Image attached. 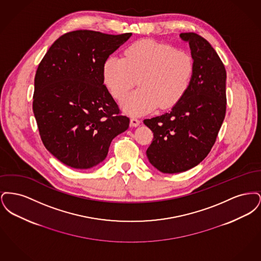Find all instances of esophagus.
I'll return each mask as SVG.
<instances>
[{"instance_id":"obj_1","label":"esophagus","mask_w":261,"mask_h":261,"mask_svg":"<svg viewBox=\"0 0 261 261\" xmlns=\"http://www.w3.org/2000/svg\"><path fill=\"white\" fill-rule=\"evenodd\" d=\"M140 123H141V121L137 117H132L130 119V126H132V127H137L140 125Z\"/></svg>"}]
</instances>
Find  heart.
<instances>
[{
  "label": "heart",
  "mask_w": 261,
  "mask_h": 261,
  "mask_svg": "<svg viewBox=\"0 0 261 261\" xmlns=\"http://www.w3.org/2000/svg\"><path fill=\"white\" fill-rule=\"evenodd\" d=\"M125 58L110 57L102 66V77L112 97L122 100L136 85L140 88L122 102L131 115L162 110L177 105L192 84L195 62L190 54L173 46L144 39L130 45Z\"/></svg>",
  "instance_id": "b5f03b06"
}]
</instances>
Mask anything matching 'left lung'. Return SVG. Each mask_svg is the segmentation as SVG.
I'll use <instances>...</instances> for the list:
<instances>
[{
	"instance_id": "1",
	"label": "left lung",
	"mask_w": 261,
	"mask_h": 261,
	"mask_svg": "<svg viewBox=\"0 0 261 261\" xmlns=\"http://www.w3.org/2000/svg\"><path fill=\"white\" fill-rule=\"evenodd\" d=\"M189 42L195 72L186 95L172 110L145 119L153 133L149 162L162 173H180L202 162L213 147L226 113V70L211 44L194 32Z\"/></svg>"
}]
</instances>
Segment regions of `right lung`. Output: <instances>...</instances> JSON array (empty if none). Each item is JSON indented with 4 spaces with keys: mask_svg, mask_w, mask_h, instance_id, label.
I'll return each instance as SVG.
<instances>
[{
    "mask_svg": "<svg viewBox=\"0 0 261 261\" xmlns=\"http://www.w3.org/2000/svg\"><path fill=\"white\" fill-rule=\"evenodd\" d=\"M131 35L68 32L39 63L33 95L39 134L46 149L67 166H96L107 158L113 138L129 127L103 84L102 66Z\"/></svg>",
    "mask_w": 261,
    "mask_h": 261,
    "instance_id": "add662e5",
    "label": "right lung"
}]
</instances>
